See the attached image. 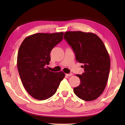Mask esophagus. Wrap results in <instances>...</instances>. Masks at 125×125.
Wrapping results in <instances>:
<instances>
[{"instance_id": "esophagus-1", "label": "esophagus", "mask_w": 125, "mask_h": 125, "mask_svg": "<svg viewBox=\"0 0 125 125\" xmlns=\"http://www.w3.org/2000/svg\"><path fill=\"white\" fill-rule=\"evenodd\" d=\"M65 75L67 77H71V76L72 75V73H69V74H65Z\"/></svg>"}]
</instances>
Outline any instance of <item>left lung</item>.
I'll return each instance as SVG.
<instances>
[{
    "mask_svg": "<svg viewBox=\"0 0 125 125\" xmlns=\"http://www.w3.org/2000/svg\"><path fill=\"white\" fill-rule=\"evenodd\" d=\"M64 39L71 46L77 61L83 63L84 72L79 78V85L74 94L85 101H92L100 96L108 80L110 59L104 43L96 35L82 31H67Z\"/></svg>",
    "mask_w": 125,
    "mask_h": 125,
    "instance_id": "1",
    "label": "left lung"
}]
</instances>
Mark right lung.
<instances>
[{
    "label": "right lung",
    "instance_id": "obj_1",
    "mask_svg": "<svg viewBox=\"0 0 125 125\" xmlns=\"http://www.w3.org/2000/svg\"><path fill=\"white\" fill-rule=\"evenodd\" d=\"M63 34L35 33L25 38L19 49L17 66L22 83L27 93L37 100L53 95L65 77L63 72H52L46 67L51 61V51L62 41Z\"/></svg>",
    "mask_w": 125,
    "mask_h": 125
}]
</instances>
